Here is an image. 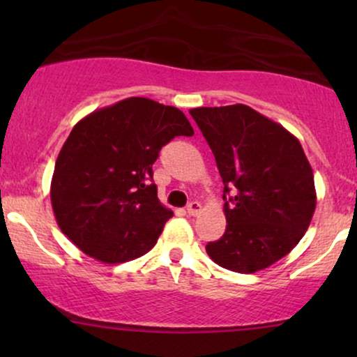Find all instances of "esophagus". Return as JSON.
Segmentation results:
<instances>
[{
    "mask_svg": "<svg viewBox=\"0 0 357 357\" xmlns=\"http://www.w3.org/2000/svg\"><path fill=\"white\" fill-rule=\"evenodd\" d=\"M186 211L190 216H196L199 211H202V204H199L198 202H191L190 204H188Z\"/></svg>",
    "mask_w": 357,
    "mask_h": 357,
    "instance_id": "obj_1",
    "label": "esophagus"
}]
</instances>
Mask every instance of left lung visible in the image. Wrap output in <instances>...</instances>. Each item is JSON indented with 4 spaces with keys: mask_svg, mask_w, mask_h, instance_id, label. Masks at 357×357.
<instances>
[{
    "mask_svg": "<svg viewBox=\"0 0 357 357\" xmlns=\"http://www.w3.org/2000/svg\"><path fill=\"white\" fill-rule=\"evenodd\" d=\"M190 114L225 184L227 230L206 245V253L231 272L270 267L302 240L317 203L312 167L301 142L243 104L198 107Z\"/></svg>",
    "mask_w": 357,
    "mask_h": 357,
    "instance_id": "obj_1",
    "label": "left lung"
}]
</instances>
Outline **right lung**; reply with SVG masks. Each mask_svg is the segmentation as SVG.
Wrapping results in <instances>:
<instances>
[{"label": "right lung", "mask_w": 357, "mask_h": 357, "mask_svg": "<svg viewBox=\"0 0 357 357\" xmlns=\"http://www.w3.org/2000/svg\"><path fill=\"white\" fill-rule=\"evenodd\" d=\"M195 130L179 109L129 97L73 126L53 171L55 220L85 255L124 264L149 252L173 211L159 202L153 165Z\"/></svg>", "instance_id": "1"}]
</instances>
